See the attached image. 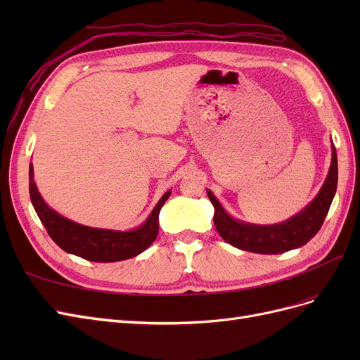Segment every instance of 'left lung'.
I'll return each instance as SVG.
<instances>
[{
  "label": "left lung",
  "instance_id": "8db88e82",
  "mask_svg": "<svg viewBox=\"0 0 360 360\" xmlns=\"http://www.w3.org/2000/svg\"><path fill=\"white\" fill-rule=\"evenodd\" d=\"M336 186L338 158L332 143V162L321 189L304 209L284 222L259 225L236 219L224 209L210 189H207V195L214 207L213 221L216 230L226 243L249 252L275 255L307 245L319 233L330 209Z\"/></svg>",
  "mask_w": 360,
  "mask_h": 360
}]
</instances>
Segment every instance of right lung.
Wrapping results in <instances>:
<instances>
[{
    "label": "right lung",
    "mask_w": 360,
    "mask_h": 360,
    "mask_svg": "<svg viewBox=\"0 0 360 360\" xmlns=\"http://www.w3.org/2000/svg\"><path fill=\"white\" fill-rule=\"evenodd\" d=\"M169 195L171 191L163 193L147 219L134 230L118 231L86 226L73 222L51 209L36 186L34 169L32 163H30V198L48 234L63 250L94 263H115L144 252L156 240L159 213Z\"/></svg>",
    "instance_id": "1"
}]
</instances>
